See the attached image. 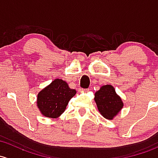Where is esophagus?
<instances>
[{
  "label": "esophagus",
  "instance_id": "1",
  "mask_svg": "<svg viewBox=\"0 0 158 158\" xmlns=\"http://www.w3.org/2000/svg\"><path fill=\"white\" fill-rule=\"evenodd\" d=\"M89 90V89H81V91H82V92H88V91Z\"/></svg>",
  "mask_w": 158,
  "mask_h": 158
}]
</instances>
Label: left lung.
<instances>
[{"label": "left lung", "instance_id": "left-lung-1", "mask_svg": "<svg viewBox=\"0 0 158 158\" xmlns=\"http://www.w3.org/2000/svg\"><path fill=\"white\" fill-rule=\"evenodd\" d=\"M94 101L101 115L107 119H112L123 108L122 100L110 85H104L95 92Z\"/></svg>", "mask_w": 158, "mask_h": 158}]
</instances>
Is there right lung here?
<instances>
[{
    "instance_id": "add662e5",
    "label": "right lung",
    "mask_w": 158,
    "mask_h": 158,
    "mask_svg": "<svg viewBox=\"0 0 158 158\" xmlns=\"http://www.w3.org/2000/svg\"><path fill=\"white\" fill-rule=\"evenodd\" d=\"M65 81L57 79L38 94V107L44 117L57 118L65 110L69 101L76 94Z\"/></svg>"
}]
</instances>
